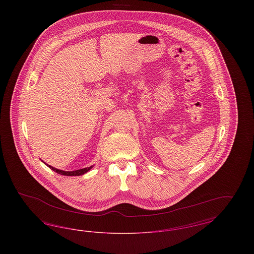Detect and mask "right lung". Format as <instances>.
<instances>
[{
	"label": "right lung",
	"instance_id": "obj_1",
	"mask_svg": "<svg viewBox=\"0 0 254 254\" xmlns=\"http://www.w3.org/2000/svg\"><path fill=\"white\" fill-rule=\"evenodd\" d=\"M44 163H45V162H44ZM45 164H46V163H45ZM46 165L49 167V169H52V170H54L55 172L59 173V174H61V175H65V176H79V175H83V174H85V173H86L87 171H89L90 169L93 168V166H90V167H88V168L78 169V170H73V171H64V170H61V169H55V168H53V167L49 166V165H48V164H46Z\"/></svg>",
	"mask_w": 254,
	"mask_h": 254
}]
</instances>
